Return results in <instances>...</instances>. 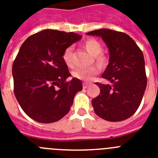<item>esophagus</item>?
<instances>
[{
	"instance_id": "34e87169",
	"label": "esophagus",
	"mask_w": 158,
	"mask_h": 158,
	"mask_svg": "<svg viewBox=\"0 0 158 158\" xmlns=\"http://www.w3.org/2000/svg\"><path fill=\"white\" fill-rule=\"evenodd\" d=\"M91 83H89V82H84L83 83V88L84 89H86V88L88 87V86Z\"/></svg>"
}]
</instances>
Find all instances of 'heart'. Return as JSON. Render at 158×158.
Here are the masks:
<instances>
[{
  "label": "heart",
  "instance_id": "1",
  "mask_svg": "<svg viewBox=\"0 0 158 158\" xmlns=\"http://www.w3.org/2000/svg\"><path fill=\"white\" fill-rule=\"evenodd\" d=\"M86 51L95 57V60L100 65H103L106 62V58L101 54L102 46L98 41L95 40H89L85 43ZM62 58L68 66L73 65V48L72 47H67L62 54ZM99 69L96 66H89L85 68H77L73 73V75L76 78L82 81H90L95 75L98 73Z\"/></svg>",
  "mask_w": 158,
  "mask_h": 158
}]
</instances>
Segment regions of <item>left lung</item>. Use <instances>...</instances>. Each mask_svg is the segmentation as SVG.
I'll use <instances>...</instances> for the list:
<instances>
[{"label":"left lung","instance_id":"1","mask_svg":"<svg viewBox=\"0 0 158 158\" xmlns=\"http://www.w3.org/2000/svg\"><path fill=\"white\" fill-rule=\"evenodd\" d=\"M86 34L101 38L109 51L102 77L111 85L96 83L100 93L92 100L95 113L110 122L125 120L139 108L147 85L143 54L123 32L103 28Z\"/></svg>","mask_w":158,"mask_h":158}]
</instances>
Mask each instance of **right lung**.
I'll return each instance as SVG.
<instances>
[{
	"label": "right lung",
	"mask_w": 158,
	"mask_h": 158,
	"mask_svg": "<svg viewBox=\"0 0 158 158\" xmlns=\"http://www.w3.org/2000/svg\"><path fill=\"white\" fill-rule=\"evenodd\" d=\"M73 32L46 29L29 36L12 65L14 93L23 111L43 123L58 121L70 110L81 80L71 76L64 51L81 39Z\"/></svg>",
	"instance_id": "right-lung-1"
}]
</instances>
